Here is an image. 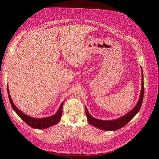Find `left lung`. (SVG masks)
<instances>
[{
  "label": "left lung",
  "instance_id": "left-lung-1",
  "mask_svg": "<svg viewBox=\"0 0 159 159\" xmlns=\"http://www.w3.org/2000/svg\"><path fill=\"white\" fill-rule=\"evenodd\" d=\"M141 93L140 95L139 100L134 107L129 112L125 115L119 118L118 119L115 120H110V121H105L101 120H98L94 118L91 115L89 114V112L85 107V115L87 116V119L89 124L91 125L98 128L101 129H104L106 131H115L120 129L121 128L125 126L132 118L137 114L138 112L140 111V109L142 106L143 94H144V85H143V74L142 69V89Z\"/></svg>",
  "mask_w": 159,
  "mask_h": 159
}]
</instances>
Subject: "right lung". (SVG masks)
<instances>
[{
    "label": "right lung",
    "mask_w": 159,
    "mask_h": 159,
    "mask_svg": "<svg viewBox=\"0 0 159 159\" xmlns=\"http://www.w3.org/2000/svg\"><path fill=\"white\" fill-rule=\"evenodd\" d=\"M7 93H8L9 101L11 102L12 109L16 112V114L30 126L36 129H45L57 124L60 121L61 115H62V108H63V104L64 101L61 102L58 111L54 115L50 117L43 118H35L25 115V113L21 112L19 109H17V107L14 105V102H12L11 97L9 94V90L8 89H7Z\"/></svg>",
    "instance_id": "obj_1"
}]
</instances>
